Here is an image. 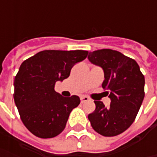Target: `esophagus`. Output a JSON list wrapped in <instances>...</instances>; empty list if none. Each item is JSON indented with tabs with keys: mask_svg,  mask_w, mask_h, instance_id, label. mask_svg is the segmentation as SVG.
<instances>
[{
	"mask_svg": "<svg viewBox=\"0 0 157 157\" xmlns=\"http://www.w3.org/2000/svg\"><path fill=\"white\" fill-rule=\"evenodd\" d=\"M80 100H81L82 103H84V102H87V101H90V99L86 97V96H83L80 98Z\"/></svg>",
	"mask_w": 157,
	"mask_h": 157,
	"instance_id": "34e87169",
	"label": "esophagus"
}]
</instances>
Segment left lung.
I'll use <instances>...</instances> for the list:
<instances>
[{
  "mask_svg": "<svg viewBox=\"0 0 157 157\" xmlns=\"http://www.w3.org/2000/svg\"><path fill=\"white\" fill-rule=\"evenodd\" d=\"M88 59L104 71L102 87L111 100L108 107L102 101L94 100L96 108L88 119L101 136H118L136 120L145 95L144 76L136 60L117 51H94L89 53Z\"/></svg>",
  "mask_w": 157,
  "mask_h": 157,
  "instance_id": "8db88e82",
  "label": "left lung"
}]
</instances>
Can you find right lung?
I'll use <instances>...</instances> for the list:
<instances>
[{"mask_svg":"<svg viewBox=\"0 0 157 157\" xmlns=\"http://www.w3.org/2000/svg\"><path fill=\"white\" fill-rule=\"evenodd\" d=\"M86 51H43L23 61L15 78L14 100L22 123L34 136L52 138L65 128L78 96L65 98L54 90L57 81L70 76Z\"/></svg>","mask_w":157,"mask_h":157,"instance_id":"1","label":"right lung"}]
</instances>
